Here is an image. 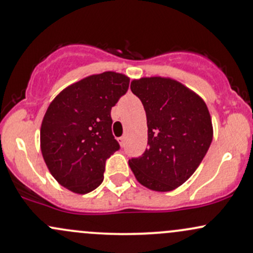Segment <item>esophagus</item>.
Masks as SVG:
<instances>
[{"label":"esophagus","mask_w":253,"mask_h":253,"mask_svg":"<svg viewBox=\"0 0 253 253\" xmlns=\"http://www.w3.org/2000/svg\"><path fill=\"white\" fill-rule=\"evenodd\" d=\"M125 141H126V138H125V136H120V138H119V143H120L123 147L125 146Z\"/></svg>","instance_id":"34e87169"}]
</instances>
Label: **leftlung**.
I'll use <instances>...</instances> for the list:
<instances>
[{"mask_svg": "<svg viewBox=\"0 0 253 253\" xmlns=\"http://www.w3.org/2000/svg\"><path fill=\"white\" fill-rule=\"evenodd\" d=\"M143 102L149 149L128 161L136 181L151 190L171 191L195 172L213 139L211 118L196 92L169 77L133 80Z\"/></svg>", "mask_w": 253, "mask_h": 253, "instance_id": "obj_1", "label": "left lung"}]
</instances>
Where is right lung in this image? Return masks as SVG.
Wrapping results in <instances>:
<instances>
[{"mask_svg":"<svg viewBox=\"0 0 253 253\" xmlns=\"http://www.w3.org/2000/svg\"><path fill=\"white\" fill-rule=\"evenodd\" d=\"M129 77L114 71L90 75L63 89L40 128L42 158L54 179L76 194L96 189L107 158L120 149L110 110L126 94Z\"/></svg>","mask_w":253,"mask_h":253,"instance_id":"right-lung-1","label":"right lung"}]
</instances>
